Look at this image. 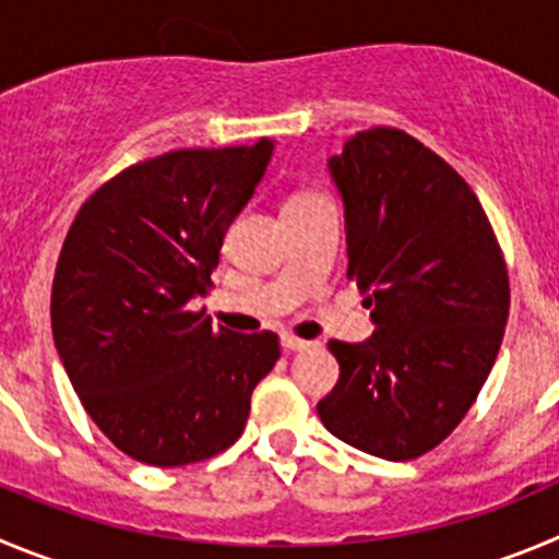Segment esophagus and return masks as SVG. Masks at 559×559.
Wrapping results in <instances>:
<instances>
[{"instance_id":"obj_1","label":"esophagus","mask_w":559,"mask_h":559,"mask_svg":"<svg viewBox=\"0 0 559 559\" xmlns=\"http://www.w3.org/2000/svg\"><path fill=\"white\" fill-rule=\"evenodd\" d=\"M281 347H284V350H289V353H300V350H309L311 342L292 336V333H284V336H281Z\"/></svg>"}]
</instances>
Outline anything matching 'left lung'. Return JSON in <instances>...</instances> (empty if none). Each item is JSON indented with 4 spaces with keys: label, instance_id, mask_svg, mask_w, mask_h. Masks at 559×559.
Masks as SVG:
<instances>
[{
    "label": "left lung",
    "instance_id": "8db88e82",
    "mask_svg": "<svg viewBox=\"0 0 559 559\" xmlns=\"http://www.w3.org/2000/svg\"><path fill=\"white\" fill-rule=\"evenodd\" d=\"M344 201L347 278L372 309L361 344L328 342L338 380L317 414L344 444L414 461L461 425L502 347L510 284L472 187L391 127L328 159Z\"/></svg>",
    "mask_w": 559,
    "mask_h": 559
}]
</instances>
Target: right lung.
Listing matches in <instances>:
<instances>
[{
	"label": "right lung",
	"instance_id": "add662e5",
	"mask_svg": "<svg viewBox=\"0 0 559 559\" xmlns=\"http://www.w3.org/2000/svg\"><path fill=\"white\" fill-rule=\"evenodd\" d=\"M273 148L259 140L138 162L68 228L51 284L55 347L98 430L134 461L174 468L228 450L281 358L275 333L187 311Z\"/></svg>",
	"mask_w": 559,
	"mask_h": 559
}]
</instances>
